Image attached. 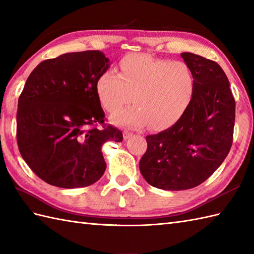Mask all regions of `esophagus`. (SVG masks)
Masks as SVG:
<instances>
[{
	"mask_svg": "<svg viewBox=\"0 0 254 254\" xmlns=\"http://www.w3.org/2000/svg\"><path fill=\"white\" fill-rule=\"evenodd\" d=\"M132 135H133V133L130 132V131H124V132H123V137H124V139H128Z\"/></svg>",
	"mask_w": 254,
	"mask_h": 254,
	"instance_id": "obj_1",
	"label": "esophagus"
}]
</instances>
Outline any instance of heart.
Instances as JSON below:
<instances>
[{
  "label": "heart",
  "mask_w": 254,
  "mask_h": 254,
  "mask_svg": "<svg viewBox=\"0 0 254 254\" xmlns=\"http://www.w3.org/2000/svg\"><path fill=\"white\" fill-rule=\"evenodd\" d=\"M193 73L185 62L157 59L145 53L124 56L119 74L105 71L96 89L102 107L116 113L132 100L135 105L112 117L117 126L166 130L185 115L194 94Z\"/></svg>",
  "instance_id": "1"
}]
</instances>
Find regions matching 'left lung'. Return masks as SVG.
I'll use <instances>...</instances> for the list:
<instances>
[{"label":"left lung","mask_w":254,"mask_h":254,"mask_svg":"<svg viewBox=\"0 0 254 254\" xmlns=\"http://www.w3.org/2000/svg\"><path fill=\"white\" fill-rule=\"evenodd\" d=\"M195 86L185 115L167 130L147 135L139 170L150 186L188 190L207 180L230 150L235 98L218 64L190 52L181 53Z\"/></svg>","instance_id":"1"}]
</instances>
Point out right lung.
Here are the masks:
<instances>
[{
  "label": "right lung",
  "mask_w": 254,
  "mask_h": 254,
  "mask_svg": "<svg viewBox=\"0 0 254 254\" xmlns=\"http://www.w3.org/2000/svg\"><path fill=\"white\" fill-rule=\"evenodd\" d=\"M108 67L98 50L64 53L38 64L26 80L16 116L17 145L29 168L51 186L93 185L107 167L102 144L122 142V132L105 124L96 89Z\"/></svg>",
  "instance_id": "add662e5"
}]
</instances>
